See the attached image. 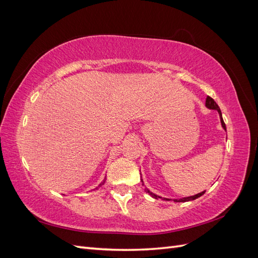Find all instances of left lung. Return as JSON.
I'll return each mask as SVG.
<instances>
[{"instance_id": "8db88e82", "label": "left lung", "mask_w": 258, "mask_h": 258, "mask_svg": "<svg viewBox=\"0 0 258 258\" xmlns=\"http://www.w3.org/2000/svg\"><path fill=\"white\" fill-rule=\"evenodd\" d=\"M206 106L208 107V108H210V110H216L217 112H218V114H220V118H221V122H222V127L226 130V124H225V122H224V120H223V116H222V112H221V110H220V106H218L217 104H216V102L215 101L211 98V97H207V100H206ZM143 182V181H142ZM147 192L151 195L152 197H154L155 199H158V198H161V197H159V196H157V195H155V194H153V192H151L150 190L147 189ZM206 192V190L205 191H201V192H199V194H197V195H195V196H190V197H186V198H182V199H173V201L174 202H186V201H191V200H195V199H197V198H199L200 196H202V195H204ZM163 200H171V199H167V198H162Z\"/></svg>"}]
</instances>
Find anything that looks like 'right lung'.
I'll list each match as a JSON object with an SVG mask.
<instances>
[{"mask_svg": "<svg viewBox=\"0 0 258 258\" xmlns=\"http://www.w3.org/2000/svg\"><path fill=\"white\" fill-rule=\"evenodd\" d=\"M103 183H104V181H103ZM103 183H102V184H103ZM100 185H101V184H100Z\"/></svg>", "mask_w": 258, "mask_h": 258, "instance_id": "add662e5", "label": "right lung"}]
</instances>
